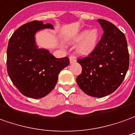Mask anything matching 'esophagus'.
<instances>
[{"label": "esophagus", "mask_w": 135, "mask_h": 135, "mask_svg": "<svg viewBox=\"0 0 135 135\" xmlns=\"http://www.w3.org/2000/svg\"><path fill=\"white\" fill-rule=\"evenodd\" d=\"M76 61V57L74 56L71 55L70 56V64H72L73 62H75Z\"/></svg>", "instance_id": "esophagus-1"}]
</instances>
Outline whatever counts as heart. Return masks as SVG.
<instances>
[{
	"instance_id": "obj_1",
	"label": "heart",
	"mask_w": 135,
	"mask_h": 135,
	"mask_svg": "<svg viewBox=\"0 0 135 135\" xmlns=\"http://www.w3.org/2000/svg\"><path fill=\"white\" fill-rule=\"evenodd\" d=\"M98 38L99 33L95 28L80 32L73 40V42H80L77 45V53L81 56H87L91 54L97 46Z\"/></svg>"
}]
</instances>
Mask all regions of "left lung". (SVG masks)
<instances>
[{"label": "left lung", "instance_id": "left-lung-1", "mask_svg": "<svg viewBox=\"0 0 135 135\" xmlns=\"http://www.w3.org/2000/svg\"><path fill=\"white\" fill-rule=\"evenodd\" d=\"M104 34L89 55L79 58L82 71L76 78L79 87L93 97H104L121 84L129 65L126 37L106 20L98 19Z\"/></svg>", "mask_w": 135, "mask_h": 135}]
</instances>
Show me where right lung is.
I'll use <instances>...</instances> for the list:
<instances>
[{
	"mask_svg": "<svg viewBox=\"0 0 135 135\" xmlns=\"http://www.w3.org/2000/svg\"><path fill=\"white\" fill-rule=\"evenodd\" d=\"M50 23L34 20L21 26L9 39L6 67L12 83L27 97L40 98L54 88L58 75L70 64L68 56L56 58L48 50L37 48L34 35Z\"/></svg>",
	"mask_w": 135,
	"mask_h": 135,
	"instance_id": "add662e5",
	"label": "right lung"
}]
</instances>
